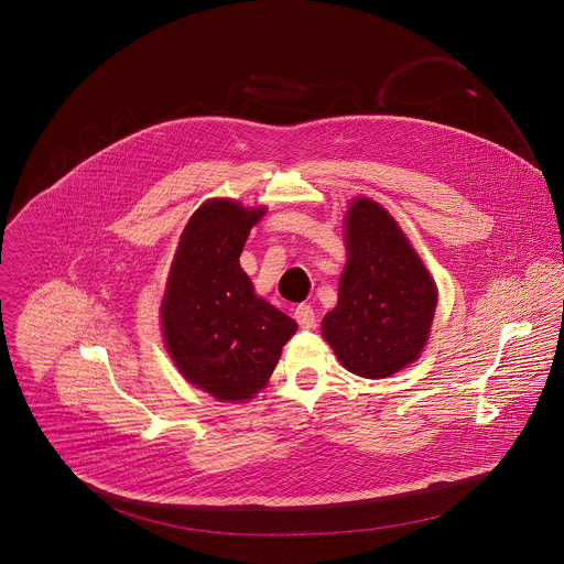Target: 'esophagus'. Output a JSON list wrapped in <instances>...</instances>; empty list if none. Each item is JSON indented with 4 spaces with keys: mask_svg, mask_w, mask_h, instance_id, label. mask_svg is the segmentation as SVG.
Segmentation results:
<instances>
[{
    "mask_svg": "<svg viewBox=\"0 0 564 564\" xmlns=\"http://www.w3.org/2000/svg\"><path fill=\"white\" fill-rule=\"evenodd\" d=\"M294 319L300 323V327H315V311L311 304H297L294 308Z\"/></svg>",
    "mask_w": 564,
    "mask_h": 564,
    "instance_id": "1",
    "label": "esophagus"
}]
</instances>
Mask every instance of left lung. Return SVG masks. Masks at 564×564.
I'll return each mask as SVG.
<instances>
[{"mask_svg":"<svg viewBox=\"0 0 564 564\" xmlns=\"http://www.w3.org/2000/svg\"><path fill=\"white\" fill-rule=\"evenodd\" d=\"M345 245L338 304L323 317V338L352 375L387 378L427 345L437 288L398 221L370 198L350 203Z\"/></svg>","mask_w":564,"mask_h":564,"instance_id":"8db88e82","label":"left lung"}]
</instances>
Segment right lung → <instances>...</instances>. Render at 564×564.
I'll list each match as a JSON object with an SVG mask.
<instances>
[{
    "label": "right lung",
    "mask_w": 564,
    "mask_h": 564,
    "mask_svg": "<svg viewBox=\"0 0 564 564\" xmlns=\"http://www.w3.org/2000/svg\"><path fill=\"white\" fill-rule=\"evenodd\" d=\"M267 214L212 198L189 217L161 304L164 345L177 370L219 402L251 400L267 382L294 319L253 292L242 247Z\"/></svg>",
    "instance_id": "add662e5"
}]
</instances>
